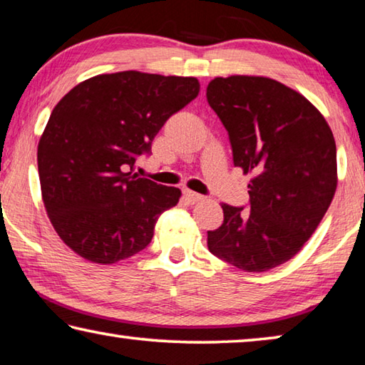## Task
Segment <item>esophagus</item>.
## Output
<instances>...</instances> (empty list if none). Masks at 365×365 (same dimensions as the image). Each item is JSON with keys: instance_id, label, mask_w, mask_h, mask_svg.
I'll list each match as a JSON object with an SVG mask.
<instances>
[{"instance_id": "esophagus-1", "label": "esophagus", "mask_w": 365, "mask_h": 365, "mask_svg": "<svg viewBox=\"0 0 365 365\" xmlns=\"http://www.w3.org/2000/svg\"><path fill=\"white\" fill-rule=\"evenodd\" d=\"M183 197L188 202H197V201L202 200L201 195H197V193H195V191H191V190H185L183 191Z\"/></svg>"}]
</instances>
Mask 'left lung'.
I'll return each mask as SVG.
<instances>
[{"instance_id":"left-lung-1","label":"left lung","mask_w":365,"mask_h":365,"mask_svg":"<svg viewBox=\"0 0 365 365\" xmlns=\"http://www.w3.org/2000/svg\"><path fill=\"white\" fill-rule=\"evenodd\" d=\"M209 106L230 138L233 164L255 178L248 209L222 205L207 232L214 256L246 272L292 259L316 232L336 190V145L324 115L304 96L265 77L214 78Z\"/></svg>"}]
</instances>
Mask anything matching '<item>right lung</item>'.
I'll return each instance as SVG.
<instances>
[{"label": "right lung", "instance_id": "right-lung-1", "mask_svg": "<svg viewBox=\"0 0 365 365\" xmlns=\"http://www.w3.org/2000/svg\"><path fill=\"white\" fill-rule=\"evenodd\" d=\"M197 93L193 77L125 71L85 80L56 104L38 143V175L48 217L78 256L114 264L151 243L180 190L128 170Z\"/></svg>", "mask_w": 365, "mask_h": 365}]
</instances>
